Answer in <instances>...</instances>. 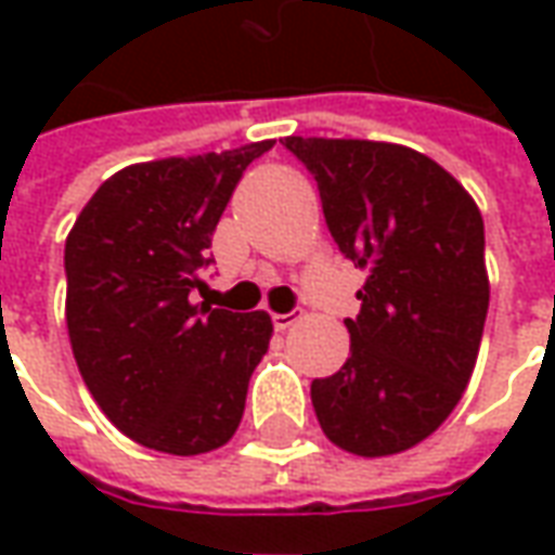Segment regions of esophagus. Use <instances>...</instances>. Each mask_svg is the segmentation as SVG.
Here are the masks:
<instances>
[{
	"label": "esophagus",
	"instance_id": "34e87169",
	"mask_svg": "<svg viewBox=\"0 0 555 555\" xmlns=\"http://www.w3.org/2000/svg\"><path fill=\"white\" fill-rule=\"evenodd\" d=\"M294 321H297V314L294 312L273 314V326H276V330H288V326H294Z\"/></svg>",
	"mask_w": 555,
	"mask_h": 555
}]
</instances>
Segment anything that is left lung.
<instances>
[{
	"label": "left lung",
	"mask_w": 555,
	"mask_h": 555,
	"mask_svg": "<svg viewBox=\"0 0 555 555\" xmlns=\"http://www.w3.org/2000/svg\"><path fill=\"white\" fill-rule=\"evenodd\" d=\"M312 171L338 253L369 276L348 362L312 380L314 416L345 452L384 457L449 418L488 318L485 222L434 159L369 139L288 137Z\"/></svg>",
	"instance_id": "obj_1"
}]
</instances>
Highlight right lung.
Masks as SVG:
<instances>
[{
  "label": "right lung",
  "instance_id": "right-lung-1",
  "mask_svg": "<svg viewBox=\"0 0 555 555\" xmlns=\"http://www.w3.org/2000/svg\"><path fill=\"white\" fill-rule=\"evenodd\" d=\"M273 145L127 166L67 234L65 318L79 374L115 428L154 452H214L241 425L270 314L195 306L193 294L234 186Z\"/></svg>",
  "mask_w": 555,
  "mask_h": 555
}]
</instances>
